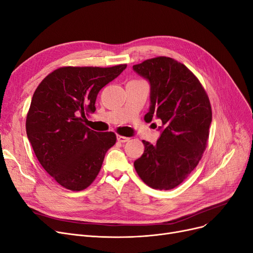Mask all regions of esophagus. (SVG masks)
Wrapping results in <instances>:
<instances>
[{
	"instance_id": "1",
	"label": "esophagus",
	"mask_w": 253,
	"mask_h": 253,
	"mask_svg": "<svg viewBox=\"0 0 253 253\" xmlns=\"http://www.w3.org/2000/svg\"><path fill=\"white\" fill-rule=\"evenodd\" d=\"M117 139H118V141H119V142H126V141H128V140H129V138H128V137H126V136H122V135H118V136H117Z\"/></svg>"
}]
</instances>
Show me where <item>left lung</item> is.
<instances>
[{
	"label": "left lung",
	"mask_w": 253,
	"mask_h": 253,
	"mask_svg": "<svg viewBox=\"0 0 253 253\" xmlns=\"http://www.w3.org/2000/svg\"><path fill=\"white\" fill-rule=\"evenodd\" d=\"M150 84L147 123L161 120L156 145L142 140L145 151L134 161L136 172L150 187H177L199 164L212 122L210 100L200 81L180 62L158 57L134 65ZM157 127V126H156Z\"/></svg>",
	"instance_id": "8db88e82"
}]
</instances>
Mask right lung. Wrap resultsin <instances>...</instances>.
Here are the masks:
<instances>
[{
  "mask_svg": "<svg viewBox=\"0 0 253 253\" xmlns=\"http://www.w3.org/2000/svg\"><path fill=\"white\" fill-rule=\"evenodd\" d=\"M126 67H62L48 74L33 95L27 135L42 168L63 187L81 191L91 185L105 153L116 144L114 132H96L84 122L96 111L99 91Z\"/></svg>",
  "mask_w": 253,
  "mask_h": 253,
  "instance_id": "obj_1",
  "label": "right lung"
}]
</instances>
